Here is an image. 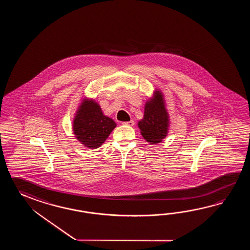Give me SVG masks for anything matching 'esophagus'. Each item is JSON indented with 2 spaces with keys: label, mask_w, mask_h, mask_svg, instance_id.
Returning <instances> with one entry per match:
<instances>
[{
  "label": "esophagus",
  "mask_w": 250,
  "mask_h": 250,
  "mask_svg": "<svg viewBox=\"0 0 250 250\" xmlns=\"http://www.w3.org/2000/svg\"><path fill=\"white\" fill-rule=\"evenodd\" d=\"M123 125H127V126H134V121H129V122H123Z\"/></svg>",
  "instance_id": "obj_1"
}]
</instances>
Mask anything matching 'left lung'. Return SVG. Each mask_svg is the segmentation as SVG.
Here are the masks:
<instances>
[{"mask_svg": "<svg viewBox=\"0 0 250 250\" xmlns=\"http://www.w3.org/2000/svg\"><path fill=\"white\" fill-rule=\"evenodd\" d=\"M169 123L164 96L162 92L155 91L154 96L146 103L144 118L138 122L140 133L149 143H160L167 136Z\"/></svg>", "mask_w": 250, "mask_h": 250, "instance_id": "left-lung-1", "label": "left lung"}]
</instances>
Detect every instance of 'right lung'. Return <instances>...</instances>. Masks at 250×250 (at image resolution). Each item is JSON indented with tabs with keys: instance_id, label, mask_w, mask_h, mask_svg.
<instances>
[{
	"instance_id": "obj_1",
	"label": "right lung",
	"mask_w": 250,
	"mask_h": 250,
	"mask_svg": "<svg viewBox=\"0 0 250 250\" xmlns=\"http://www.w3.org/2000/svg\"><path fill=\"white\" fill-rule=\"evenodd\" d=\"M115 127V122L103 113L95 100L85 98L81 102L73 121V133L84 146L98 148Z\"/></svg>"
}]
</instances>
